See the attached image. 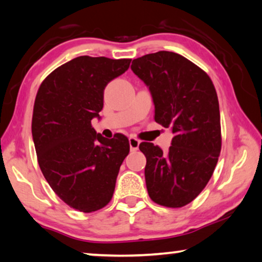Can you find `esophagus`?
I'll return each mask as SVG.
<instances>
[{"instance_id":"34e87169","label":"esophagus","mask_w":262,"mask_h":262,"mask_svg":"<svg viewBox=\"0 0 262 262\" xmlns=\"http://www.w3.org/2000/svg\"><path fill=\"white\" fill-rule=\"evenodd\" d=\"M140 145V141L135 139V137H129V147H130V151H136L139 149Z\"/></svg>"}]
</instances>
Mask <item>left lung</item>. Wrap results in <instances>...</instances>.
I'll return each mask as SVG.
<instances>
[{"mask_svg":"<svg viewBox=\"0 0 262 262\" xmlns=\"http://www.w3.org/2000/svg\"><path fill=\"white\" fill-rule=\"evenodd\" d=\"M130 68L149 88L155 121L170 127L174 135L167 152L150 142L140 144L147 158L149 196L161 206H186L206 187L221 152L220 105L214 84L202 69L173 52L139 57Z\"/></svg>","mask_w":262,"mask_h":262,"instance_id":"obj_1","label":"left lung"}]
</instances>
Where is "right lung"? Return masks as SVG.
<instances>
[{
	"label": "right lung",
	"mask_w": 262,
	"mask_h": 262,
	"mask_svg": "<svg viewBox=\"0 0 262 262\" xmlns=\"http://www.w3.org/2000/svg\"><path fill=\"white\" fill-rule=\"evenodd\" d=\"M130 61L75 57L48 75L35 97L32 137L39 166L57 196L76 210L92 212L107 205L129 154L125 135L106 139L91 120L100 119L106 85Z\"/></svg>",
	"instance_id": "obj_1"
}]
</instances>
